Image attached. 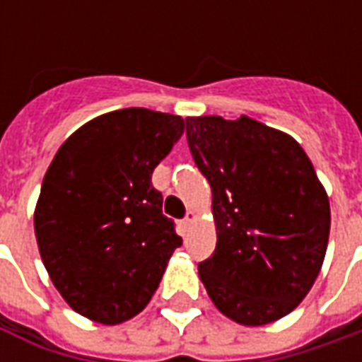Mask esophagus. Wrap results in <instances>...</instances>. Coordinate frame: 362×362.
<instances>
[{
    "label": "esophagus",
    "instance_id": "34e87169",
    "mask_svg": "<svg viewBox=\"0 0 362 362\" xmlns=\"http://www.w3.org/2000/svg\"><path fill=\"white\" fill-rule=\"evenodd\" d=\"M194 219H196V213L188 211L186 213V217H184V221H182V225H184V227H188L189 223H194Z\"/></svg>",
    "mask_w": 362,
    "mask_h": 362
}]
</instances>
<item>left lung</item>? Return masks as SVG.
<instances>
[{
  "label": "left lung",
  "instance_id": "8db88e82",
  "mask_svg": "<svg viewBox=\"0 0 362 362\" xmlns=\"http://www.w3.org/2000/svg\"><path fill=\"white\" fill-rule=\"evenodd\" d=\"M189 153L213 194L217 246L199 279L213 304L243 326L287 316L318 277L329 202L303 147L240 116L186 118Z\"/></svg>",
  "mask_w": 362,
  "mask_h": 362
}]
</instances>
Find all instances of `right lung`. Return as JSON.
Listing matches in <instances>:
<instances>
[{"instance_id":"right-lung-1","label":"right lung","mask_w":362,"mask_h":362,"mask_svg":"<svg viewBox=\"0 0 362 362\" xmlns=\"http://www.w3.org/2000/svg\"><path fill=\"white\" fill-rule=\"evenodd\" d=\"M182 134L180 116L114 110L69 135L48 166L36 243L54 287L85 318L108 326L134 318L182 246L151 184Z\"/></svg>"}]
</instances>
